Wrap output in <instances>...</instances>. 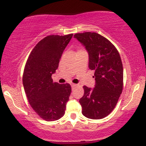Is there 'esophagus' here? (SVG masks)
<instances>
[{
    "label": "esophagus",
    "mask_w": 146,
    "mask_h": 146,
    "mask_svg": "<svg viewBox=\"0 0 146 146\" xmlns=\"http://www.w3.org/2000/svg\"><path fill=\"white\" fill-rule=\"evenodd\" d=\"M71 87H72V88H75V87L77 86V84H73V83H72V84H71Z\"/></svg>",
    "instance_id": "1"
}]
</instances>
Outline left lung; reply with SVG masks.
Returning a JSON list of instances; mask_svg holds the SVG:
<instances>
[{"label":"left lung","mask_w":146,"mask_h":146,"mask_svg":"<svg viewBox=\"0 0 146 146\" xmlns=\"http://www.w3.org/2000/svg\"><path fill=\"white\" fill-rule=\"evenodd\" d=\"M74 38L86 48L89 55V69L95 71L94 88L84 86V96L79 99L82 114L88 119H103L112 111L122 93L121 56L113 44L97 33H79Z\"/></svg>","instance_id":"obj_1"}]
</instances>
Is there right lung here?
I'll return each mask as SVG.
<instances>
[{
    "label": "right lung",
    "instance_id": "right-lung-1",
    "mask_svg": "<svg viewBox=\"0 0 146 146\" xmlns=\"http://www.w3.org/2000/svg\"><path fill=\"white\" fill-rule=\"evenodd\" d=\"M73 34L45 37L31 52L25 64L23 84L32 108L42 119L56 121L65 113L71 92L70 84L53 82L52 75Z\"/></svg>",
    "mask_w": 146,
    "mask_h": 146
}]
</instances>
